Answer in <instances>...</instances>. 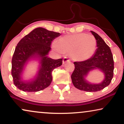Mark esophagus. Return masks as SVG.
<instances>
[{
	"instance_id": "1",
	"label": "esophagus",
	"mask_w": 124,
	"mask_h": 124,
	"mask_svg": "<svg viewBox=\"0 0 124 124\" xmlns=\"http://www.w3.org/2000/svg\"><path fill=\"white\" fill-rule=\"evenodd\" d=\"M70 61L69 58H67V57H64V58L63 59V64H65L66 63L69 62Z\"/></svg>"
}]
</instances>
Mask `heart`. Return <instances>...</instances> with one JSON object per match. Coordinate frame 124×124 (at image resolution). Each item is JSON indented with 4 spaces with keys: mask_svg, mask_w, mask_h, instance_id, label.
Here are the masks:
<instances>
[{
    "mask_svg": "<svg viewBox=\"0 0 124 124\" xmlns=\"http://www.w3.org/2000/svg\"><path fill=\"white\" fill-rule=\"evenodd\" d=\"M97 45L93 35L80 33L62 36L53 44V48L58 52L70 53L73 60L84 61L94 54Z\"/></svg>",
    "mask_w": 124,
    "mask_h": 124,
    "instance_id": "b5f03b06",
    "label": "heart"
}]
</instances>
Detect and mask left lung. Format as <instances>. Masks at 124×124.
<instances>
[{"label": "left lung", "instance_id": "left-lung-1", "mask_svg": "<svg viewBox=\"0 0 124 124\" xmlns=\"http://www.w3.org/2000/svg\"><path fill=\"white\" fill-rule=\"evenodd\" d=\"M97 41V49L91 58L84 61L75 62V70L71 75L74 86L85 92H94L103 89L110 84L114 76V62L109 47L102 38L94 31H90ZM98 69L104 75L100 83H91L86 79L90 72Z\"/></svg>", "mask_w": 124, "mask_h": 124}]
</instances>
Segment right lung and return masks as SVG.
Segmentation results:
<instances>
[{
	"mask_svg": "<svg viewBox=\"0 0 124 124\" xmlns=\"http://www.w3.org/2000/svg\"><path fill=\"white\" fill-rule=\"evenodd\" d=\"M58 32L42 27L34 29L22 38L15 48L12 60V76L13 83L23 92H38L49 86L52 81V72L62 64V59L53 60L48 55L51 50L52 41L60 36ZM37 61L38 71L29 80L23 79L27 64Z\"/></svg>",
	"mask_w": 124,
	"mask_h": 124,
	"instance_id": "right-lung-1",
	"label": "right lung"
}]
</instances>
